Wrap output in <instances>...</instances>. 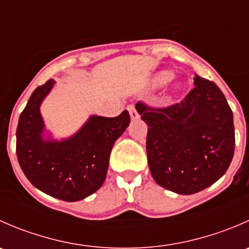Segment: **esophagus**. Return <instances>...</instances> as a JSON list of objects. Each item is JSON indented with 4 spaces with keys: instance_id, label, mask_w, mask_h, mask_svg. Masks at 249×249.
Listing matches in <instances>:
<instances>
[{
    "instance_id": "esophagus-1",
    "label": "esophagus",
    "mask_w": 249,
    "mask_h": 249,
    "mask_svg": "<svg viewBox=\"0 0 249 249\" xmlns=\"http://www.w3.org/2000/svg\"><path fill=\"white\" fill-rule=\"evenodd\" d=\"M127 110H129V113H130V117H131V119L132 120H135V119H139V113H137V110H136V108H135V106L134 105H130V106H127Z\"/></svg>"
}]
</instances>
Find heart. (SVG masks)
Segmentation results:
<instances>
[{
	"label": "heart",
	"mask_w": 249,
	"mask_h": 249,
	"mask_svg": "<svg viewBox=\"0 0 249 249\" xmlns=\"http://www.w3.org/2000/svg\"><path fill=\"white\" fill-rule=\"evenodd\" d=\"M170 77H171V73H170L169 71L160 72V73H158L157 76H155L154 82H153V85H154L155 88L161 87V85H164L165 83L167 82V80H170V82H171V89L173 90V91H178V90H179V88H180L179 83L172 82V78L171 80H170Z\"/></svg>",
	"instance_id": "1"
}]
</instances>
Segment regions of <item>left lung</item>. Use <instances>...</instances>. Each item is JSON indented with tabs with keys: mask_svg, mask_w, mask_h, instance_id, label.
<instances>
[{
	"mask_svg": "<svg viewBox=\"0 0 249 249\" xmlns=\"http://www.w3.org/2000/svg\"><path fill=\"white\" fill-rule=\"evenodd\" d=\"M178 104L154 108L137 102L148 125L150 173L162 188L182 195L199 193L229 169L235 150L232 110L219 88L200 76Z\"/></svg>",
	"mask_w": 249,
	"mask_h": 249,
	"instance_id": "obj_1",
	"label": "left lung"
}]
</instances>
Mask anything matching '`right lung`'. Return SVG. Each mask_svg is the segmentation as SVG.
I'll list each match as a JSON object with an SVG mask.
<instances>
[{
    "mask_svg": "<svg viewBox=\"0 0 249 249\" xmlns=\"http://www.w3.org/2000/svg\"><path fill=\"white\" fill-rule=\"evenodd\" d=\"M37 88L21 112L17 127V157L32 185L56 199L79 201L101 188L114 142L130 124L127 110L114 118L91 115L67 140H43L39 106L54 85Z\"/></svg>",
    "mask_w": 249,
    "mask_h": 249,
    "instance_id": "add662e5",
    "label": "right lung"
}]
</instances>
